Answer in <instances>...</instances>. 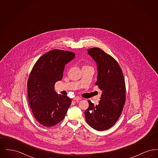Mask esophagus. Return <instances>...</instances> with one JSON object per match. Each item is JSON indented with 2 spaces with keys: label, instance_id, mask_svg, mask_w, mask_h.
I'll return each mask as SVG.
<instances>
[{
  "label": "esophagus",
  "instance_id": "obj_1",
  "mask_svg": "<svg viewBox=\"0 0 158 158\" xmlns=\"http://www.w3.org/2000/svg\"><path fill=\"white\" fill-rule=\"evenodd\" d=\"M73 100L76 101H78L81 100V98H80V97H75L73 98Z\"/></svg>",
  "mask_w": 158,
  "mask_h": 158
}]
</instances>
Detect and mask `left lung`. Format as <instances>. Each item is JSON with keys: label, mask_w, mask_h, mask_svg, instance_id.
Returning a JSON list of instances; mask_svg holds the SVG:
<instances>
[{"label": "left lung", "mask_w": 158, "mask_h": 158, "mask_svg": "<svg viewBox=\"0 0 158 158\" xmlns=\"http://www.w3.org/2000/svg\"><path fill=\"white\" fill-rule=\"evenodd\" d=\"M96 61L98 77L95 85L102 90L99 104L88 100L85 119L91 127L104 131L113 126L119 119L126 102V84L123 71L111 56L99 48L88 50Z\"/></svg>", "instance_id": "1"}]
</instances>
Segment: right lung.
Listing matches in <instances>:
<instances>
[{"mask_svg": "<svg viewBox=\"0 0 158 158\" xmlns=\"http://www.w3.org/2000/svg\"><path fill=\"white\" fill-rule=\"evenodd\" d=\"M75 55L51 50L41 56L31 70L27 83L28 102L34 117L44 126L52 127L63 120L71 104L70 98L56 92L54 85L62 79L65 65Z\"/></svg>", "mask_w": 158, "mask_h": 158, "instance_id": "1", "label": "right lung"}]
</instances>
